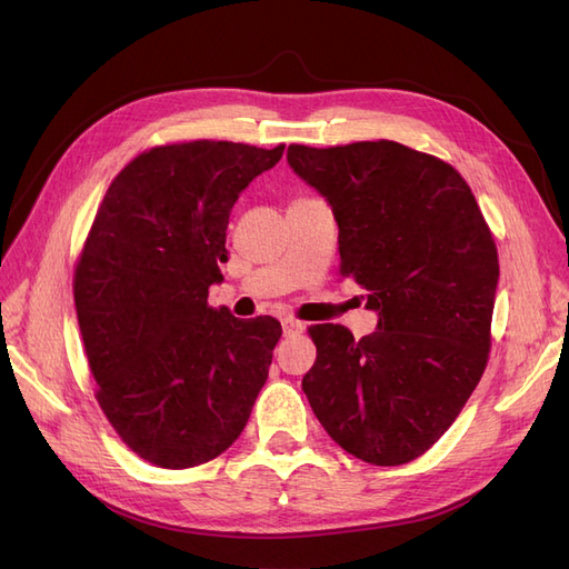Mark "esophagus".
Masks as SVG:
<instances>
[{
	"label": "esophagus",
	"mask_w": 569,
	"mask_h": 569,
	"mask_svg": "<svg viewBox=\"0 0 569 569\" xmlns=\"http://www.w3.org/2000/svg\"><path fill=\"white\" fill-rule=\"evenodd\" d=\"M303 322H299V320H295V318H284L282 320V330H284V335L289 337V335H297V332H301L303 330Z\"/></svg>",
	"instance_id": "1"
}]
</instances>
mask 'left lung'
Returning a JSON list of instances; mask_svg holds the SVG:
<instances>
[{
    "label": "left lung",
    "mask_w": 569,
    "mask_h": 569,
    "mask_svg": "<svg viewBox=\"0 0 569 569\" xmlns=\"http://www.w3.org/2000/svg\"><path fill=\"white\" fill-rule=\"evenodd\" d=\"M291 170L332 206L341 274L377 313L363 339L313 325L303 375L316 418L343 451L372 465L422 456L453 425L491 347L498 253L456 168L399 142L291 144Z\"/></svg>",
    "instance_id": "left-lung-1"
}]
</instances>
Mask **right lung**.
<instances>
[{
  "instance_id": "obj_1",
  "label": "right lung",
  "mask_w": 569,
  "mask_h": 569,
  "mask_svg": "<svg viewBox=\"0 0 569 569\" xmlns=\"http://www.w3.org/2000/svg\"><path fill=\"white\" fill-rule=\"evenodd\" d=\"M284 144L153 147L101 201L73 297L97 401L130 449L159 468L209 462L242 435L282 327L209 306L228 261L230 211Z\"/></svg>"
}]
</instances>
